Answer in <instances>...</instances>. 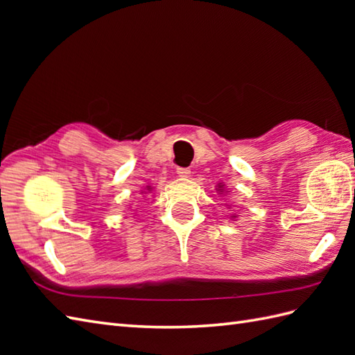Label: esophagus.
<instances>
[{
    "label": "esophagus",
    "instance_id": "obj_1",
    "mask_svg": "<svg viewBox=\"0 0 355 355\" xmlns=\"http://www.w3.org/2000/svg\"><path fill=\"white\" fill-rule=\"evenodd\" d=\"M177 173L180 177H183V178H187L191 175V169L189 168H177Z\"/></svg>",
    "mask_w": 355,
    "mask_h": 355
}]
</instances>
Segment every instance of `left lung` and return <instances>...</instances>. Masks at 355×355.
<instances>
[{
	"label": "left lung",
	"mask_w": 355,
	"mask_h": 355,
	"mask_svg": "<svg viewBox=\"0 0 355 355\" xmlns=\"http://www.w3.org/2000/svg\"><path fill=\"white\" fill-rule=\"evenodd\" d=\"M221 187V186H220ZM218 191H220V192H223V189H218Z\"/></svg>",
	"instance_id": "left-lung-1"
}]
</instances>
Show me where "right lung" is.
<instances>
[{
	"mask_svg": "<svg viewBox=\"0 0 355 355\" xmlns=\"http://www.w3.org/2000/svg\"><path fill=\"white\" fill-rule=\"evenodd\" d=\"M149 189H150V187H149Z\"/></svg>",
	"mask_w": 355,
	"mask_h": 355,
	"instance_id": "1",
	"label": "right lung"
}]
</instances>
